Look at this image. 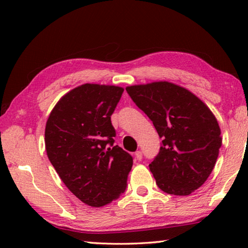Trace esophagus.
I'll return each instance as SVG.
<instances>
[{
  "mask_svg": "<svg viewBox=\"0 0 248 248\" xmlns=\"http://www.w3.org/2000/svg\"><path fill=\"white\" fill-rule=\"evenodd\" d=\"M134 155H136V157H137V159H142V157H143V155H142V152L141 151H137L136 153H134Z\"/></svg>",
  "mask_w": 248,
  "mask_h": 248,
  "instance_id": "obj_1",
  "label": "esophagus"
}]
</instances>
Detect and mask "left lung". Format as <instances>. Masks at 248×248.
<instances>
[{"instance_id": "obj_1", "label": "left lung", "mask_w": 248, "mask_h": 248, "mask_svg": "<svg viewBox=\"0 0 248 248\" xmlns=\"http://www.w3.org/2000/svg\"><path fill=\"white\" fill-rule=\"evenodd\" d=\"M125 91L163 139L150 164L158 188L170 195H190L204 184L219 155L222 138L215 115L191 92L170 82Z\"/></svg>"}]
</instances>
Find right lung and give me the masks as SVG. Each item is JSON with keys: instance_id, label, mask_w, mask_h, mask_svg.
Segmentation results:
<instances>
[{"instance_id": "1", "label": "right lung", "mask_w": 248, "mask_h": 248, "mask_svg": "<svg viewBox=\"0 0 248 248\" xmlns=\"http://www.w3.org/2000/svg\"><path fill=\"white\" fill-rule=\"evenodd\" d=\"M124 89L83 84L57 103L45 130L49 161L82 202L99 208L127 188L133 158L115 145L110 116Z\"/></svg>"}]
</instances>
